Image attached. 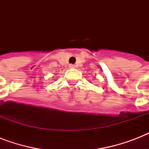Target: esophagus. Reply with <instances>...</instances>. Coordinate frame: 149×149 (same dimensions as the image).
Instances as JSON below:
<instances>
[{
	"mask_svg": "<svg viewBox=\"0 0 149 149\" xmlns=\"http://www.w3.org/2000/svg\"><path fill=\"white\" fill-rule=\"evenodd\" d=\"M69 67H70V68H75V65H73V64H70V65H69Z\"/></svg>",
	"mask_w": 149,
	"mask_h": 149,
	"instance_id": "1",
	"label": "esophagus"
}]
</instances>
